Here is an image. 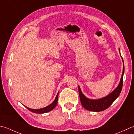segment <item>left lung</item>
<instances>
[{
	"mask_svg": "<svg viewBox=\"0 0 134 134\" xmlns=\"http://www.w3.org/2000/svg\"><path fill=\"white\" fill-rule=\"evenodd\" d=\"M119 52L120 53V49ZM123 70H122V75L120 79V81L119 84L118 85L117 87L115 89V90L112 92L107 96L104 97L100 99H91L83 95L82 93V91L81 90V88L80 86H78V92H79V95L80 98L81 100V103L82 106L84 107V108L87 110H90L92 111H101L107 109L108 107L111 105V104L113 103L114 101L119 96L120 93H121V91L122 90V83H123V75H124V61H123Z\"/></svg>",
	"mask_w": 134,
	"mask_h": 134,
	"instance_id": "obj_1",
	"label": "left lung"
}]
</instances>
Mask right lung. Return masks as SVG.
<instances>
[{"label": "right lung", "mask_w": 134, "mask_h": 134, "mask_svg": "<svg viewBox=\"0 0 134 134\" xmlns=\"http://www.w3.org/2000/svg\"><path fill=\"white\" fill-rule=\"evenodd\" d=\"M58 95H59V92L57 93L56 98H55L54 100L52 102L51 104H50L49 105H48V106H46L45 107H43V108H42L40 109H32L29 108V107L25 106L26 108L27 109H28L29 110L32 111L33 113H38V114H42V113H47L49 112L50 111H51L53 110L55 107L56 106L57 103V101H58Z\"/></svg>", "instance_id": "1"}]
</instances>
